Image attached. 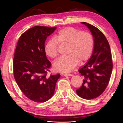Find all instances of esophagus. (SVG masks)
<instances>
[{
    "instance_id": "esophagus-1",
    "label": "esophagus",
    "mask_w": 123,
    "mask_h": 123,
    "mask_svg": "<svg viewBox=\"0 0 123 123\" xmlns=\"http://www.w3.org/2000/svg\"><path fill=\"white\" fill-rule=\"evenodd\" d=\"M63 75L64 76H73V75L70 74H63Z\"/></svg>"
}]
</instances>
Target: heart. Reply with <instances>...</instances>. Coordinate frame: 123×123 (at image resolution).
Returning <instances> with one entry per match:
<instances>
[{
    "mask_svg": "<svg viewBox=\"0 0 123 123\" xmlns=\"http://www.w3.org/2000/svg\"><path fill=\"white\" fill-rule=\"evenodd\" d=\"M58 44L68 45L67 56L60 57L53 64V69L59 73H68L74 69L79 63L86 62L93 50L94 40L90 33L82 32L72 27L60 30L45 45V53L51 59L57 55Z\"/></svg>",
    "mask_w": 123,
    "mask_h": 123,
    "instance_id": "b5f03b06",
    "label": "heart"
}]
</instances>
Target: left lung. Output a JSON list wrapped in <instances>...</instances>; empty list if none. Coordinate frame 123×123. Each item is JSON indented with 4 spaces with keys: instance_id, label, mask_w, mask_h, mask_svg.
<instances>
[{
    "instance_id": "8db88e82",
    "label": "left lung",
    "mask_w": 123,
    "mask_h": 123,
    "mask_svg": "<svg viewBox=\"0 0 123 123\" xmlns=\"http://www.w3.org/2000/svg\"><path fill=\"white\" fill-rule=\"evenodd\" d=\"M81 23L90 30L94 39V48L90 59L79 70L84 80L76 92L82 98L90 100L96 98L105 90L111 78L113 64L109 43L103 33L92 25Z\"/></svg>"
}]
</instances>
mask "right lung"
Segmentation results:
<instances>
[{
	"instance_id": "add662e5",
	"label": "right lung",
	"mask_w": 123,
	"mask_h": 123,
	"mask_svg": "<svg viewBox=\"0 0 123 123\" xmlns=\"http://www.w3.org/2000/svg\"><path fill=\"white\" fill-rule=\"evenodd\" d=\"M56 29L32 27L20 36L14 52V79L24 95L36 103H44L53 96L60 77V74L47 76L51 63L47 58L44 44Z\"/></svg>"
}]
</instances>
